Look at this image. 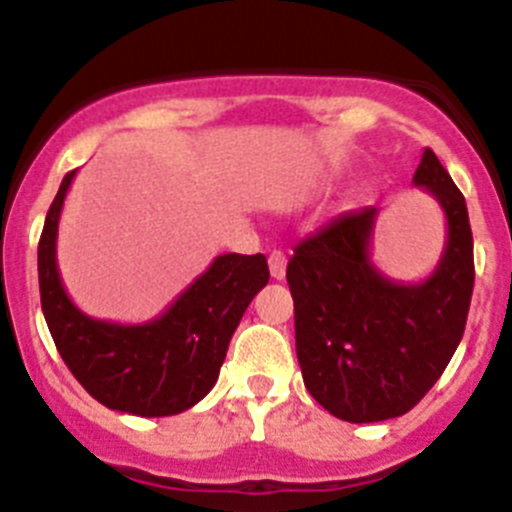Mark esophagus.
Listing matches in <instances>:
<instances>
[{
	"label": "esophagus",
	"instance_id": "1",
	"mask_svg": "<svg viewBox=\"0 0 512 512\" xmlns=\"http://www.w3.org/2000/svg\"><path fill=\"white\" fill-rule=\"evenodd\" d=\"M267 262H270V275H273L275 280H283L285 278V265H288V260H285L283 252L275 250L273 255L267 257Z\"/></svg>",
	"mask_w": 512,
	"mask_h": 512
}]
</instances>
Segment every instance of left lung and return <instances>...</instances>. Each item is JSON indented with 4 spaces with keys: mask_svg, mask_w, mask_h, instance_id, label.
Segmentation results:
<instances>
[{
    "mask_svg": "<svg viewBox=\"0 0 512 512\" xmlns=\"http://www.w3.org/2000/svg\"><path fill=\"white\" fill-rule=\"evenodd\" d=\"M413 186L431 193L446 219L444 255L426 280L398 283L377 270L370 257L375 206L331 219L288 262L303 382L342 421L408 413L462 342L474 288L467 204L428 147Z\"/></svg>",
    "mask_w": 512,
    "mask_h": 512,
    "instance_id": "1",
    "label": "left lung"
}]
</instances>
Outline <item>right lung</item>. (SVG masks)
<instances>
[{"label": "right lung", "mask_w": 512, "mask_h": 512, "mask_svg": "<svg viewBox=\"0 0 512 512\" xmlns=\"http://www.w3.org/2000/svg\"><path fill=\"white\" fill-rule=\"evenodd\" d=\"M76 170L63 178L38 245L40 303L63 362L112 411L176 416L214 388L242 313L270 280L265 255H219L158 319L114 324L86 316L63 288L55 239Z\"/></svg>", "instance_id": "add662e5"}]
</instances>
